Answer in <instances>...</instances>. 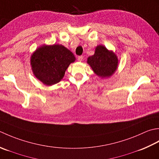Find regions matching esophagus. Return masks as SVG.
<instances>
[{"instance_id":"1","label":"esophagus","mask_w":159,"mask_h":159,"mask_svg":"<svg viewBox=\"0 0 159 159\" xmlns=\"http://www.w3.org/2000/svg\"><path fill=\"white\" fill-rule=\"evenodd\" d=\"M77 60H78V61H82L84 60V57L82 56H78V57H77Z\"/></svg>"}]
</instances>
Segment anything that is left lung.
Instances as JSON below:
<instances>
[{"label": "left lung", "instance_id": "1", "mask_svg": "<svg viewBox=\"0 0 159 159\" xmlns=\"http://www.w3.org/2000/svg\"><path fill=\"white\" fill-rule=\"evenodd\" d=\"M88 63L97 75L101 77L111 76L118 66V59L112 51L98 45L95 48V54L88 57Z\"/></svg>", "mask_w": 159, "mask_h": 159}]
</instances>
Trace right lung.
<instances>
[{"label": "right lung", "instance_id": "obj_1", "mask_svg": "<svg viewBox=\"0 0 159 159\" xmlns=\"http://www.w3.org/2000/svg\"><path fill=\"white\" fill-rule=\"evenodd\" d=\"M75 60L73 53L63 45H43L31 55V66L36 78L51 86L60 82L67 68Z\"/></svg>", "mask_w": 159, "mask_h": 159}]
</instances>
